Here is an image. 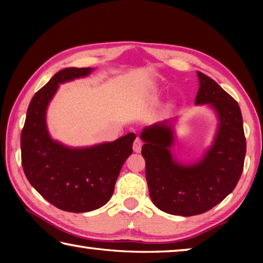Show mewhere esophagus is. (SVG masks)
<instances>
[{
    "instance_id": "esophagus-1",
    "label": "esophagus",
    "mask_w": 263,
    "mask_h": 263,
    "mask_svg": "<svg viewBox=\"0 0 263 263\" xmlns=\"http://www.w3.org/2000/svg\"><path fill=\"white\" fill-rule=\"evenodd\" d=\"M141 146H142V141L139 139V138H137L135 142H133V151H135L136 153H140Z\"/></svg>"
}]
</instances>
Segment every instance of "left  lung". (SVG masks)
Returning a JSON list of instances; mask_svg holds the SVG:
<instances>
[{
	"label": "left lung",
	"instance_id": "1",
	"mask_svg": "<svg viewBox=\"0 0 263 263\" xmlns=\"http://www.w3.org/2000/svg\"><path fill=\"white\" fill-rule=\"evenodd\" d=\"M196 105H208L218 119L217 130L201 159L180 162L172 152L179 117L142 128L146 180L154 205L169 215H201L232 193L241 176L246 139L239 104L216 81L197 72Z\"/></svg>",
	"mask_w": 263,
	"mask_h": 263
}]
</instances>
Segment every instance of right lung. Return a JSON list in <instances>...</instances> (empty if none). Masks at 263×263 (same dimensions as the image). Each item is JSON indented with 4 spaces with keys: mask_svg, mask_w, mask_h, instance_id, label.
<instances>
[{
    "mask_svg": "<svg viewBox=\"0 0 263 263\" xmlns=\"http://www.w3.org/2000/svg\"><path fill=\"white\" fill-rule=\"evenodd\" d=\"M94 68L61 69L31 100L21 135L22 164L26 179L47 202L68 212H89L109 202L135 133L115 141L70 147L48 132L46 112L59 86L86 78Z\"/></svg>",
    "mask_w": 263,
    "mask_h": 263,
    "instance_id": "1",
    "label": "right lung"
}]
</instances>
